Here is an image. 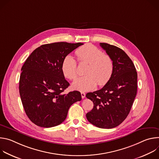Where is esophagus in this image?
<instances>
[{
    "label": "esophagus",
    "instance_id": "esophagus-1",
    "mask_svg": "<svg viewBox=\"0 0 159 159\" xmlns=\"http://www.w3.org/2000/svg\"><path fill=\"white\" fill-rule=\"evenodd\" d=\"M81 96H82V98L84 99L85 97V93L84 92H81Z\"/></svg>",
    "mask_w": 159,
    "mask_h": 159
}]
</instances>
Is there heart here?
I'll return each mask as SVG.
<instances>
[{
    "mask_svg": "<svg viewBox=\"0 0 159 159\" xmlns=\"http://www.w3.org/2000/svg\"><path fill=\"white\" fill-rule=\"evenodd\" d=\"M80 63H88L85 68V76L75 80L72 84L73 89L80 91L92 90L98 83L99 85H105L111 79L114 64L112 58L94 46L87 44L79 48L75 51ZM61 70L65 77L74 80L78 75L77 62L70 55H68L63 60Z\"/></svg>",
    "mask_w": 159,
    "mask_h": 159,
    "instance_id": "1",
    "label": "heart"
}]
</instances>
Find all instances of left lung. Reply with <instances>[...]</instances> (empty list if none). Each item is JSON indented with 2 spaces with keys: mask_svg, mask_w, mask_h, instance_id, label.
Returning a JSON list of instances; mask_svg holds the SVG:
<instances>
[{
  "mask_svg": "<svg viewBox=\"0 0 159 159\" xmlns=\"http://www.w3.org/2000/svg\"><path fill=\"white\" fill-rule=\"evenodd\" d=\"M100 46L112 58L114 70L101 89L86 94L94 103L86 118L98 128L109 129L120 125L129 114L137 95V72L123 50L105 43H100Z\"/></svg>",
  "mask_w": 159,
  "mask_h": 159,
  "instance_id": "8db88e82",
  "label": "left lung"
}]
</instances>
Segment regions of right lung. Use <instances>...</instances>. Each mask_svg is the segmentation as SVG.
Wrapping results in <instances>:
<instances>
[{"label": "right lung", "instance_id": "1", "mask_svg": "<svg viewBox=\"0 0 159 159\" xmlns=\"http://www.w3.org/2000/svg\"><path fill=\"white\" fill-rule=\"evenodd\" d=\"M84 44L57 42L35 49L21 68L19 94L30 120L43 128L57 126L65 121L72 104L82 99L77 90L63 93L70 85L61 70L65 57Z\"/></svg>", "mask_w": 159, "mask_h": 159}]
</instances>
